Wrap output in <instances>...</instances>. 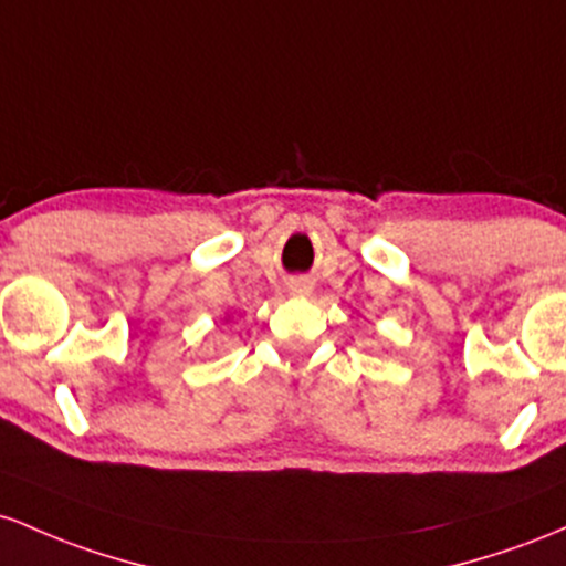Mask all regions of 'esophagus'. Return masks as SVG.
I'll use <instances>...</instances> for the list:
<instances>
[{"instance_id":"1","label":"esophagus","mask_w":566,"mask_h":566,"mask_svg":"<svg viewBox=\"0 0 566 566\" xmlns=\"http://www.w3.org/2000/svg\"><path fill=\"white\" fill-rule=\"evenodd\" d=\"M291 291H294V294H310V283L307 281H296L294 285H291Z\"/></svg>"}]
</instances>
